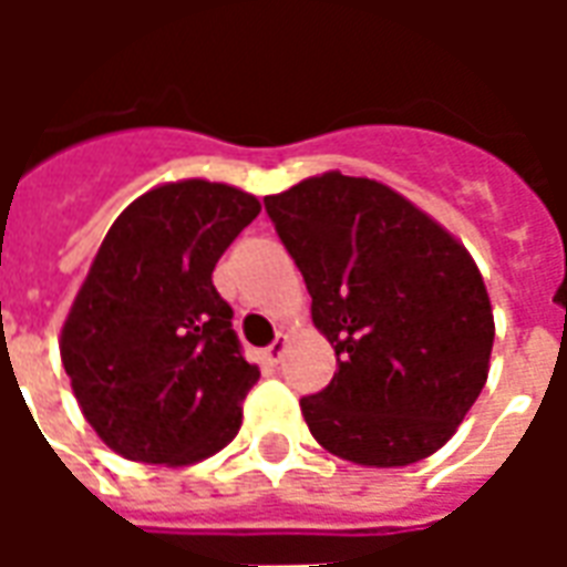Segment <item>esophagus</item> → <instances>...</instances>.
Returning <instances> with one entry per match:
<instances>
[{"mask_svg": "<svg viewBox=\"0 0 567 567\" xmlns=\"http://www.w3.org/2000/svg\"><path fill=\"white\" fill-rule=\"evenodd\" d=\"M285 346H288V337H285V333H276V340L264 349V358H267L270 364H279L285 355Z\"/></svg>", "mask_w": 567, "mask_h": 567, "instance_id": "34e87169", "label": "esophagus"}]
</instances>
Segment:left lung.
<instances>
[{"label":"left lung","mask_w":567,"mask_h":567,"mask_svg":"<svg viewBox=\"0 0 567 567\" xmlns=\"http://www.w3.org/2000/svg\"><path fill=\"white\" fill-rule=\"evenodd\" d=\"M264 206L337 352L333 380L300 398L312 437L368 467L437 452L483 392L495 340L467 248L373 178L316 175Z\"/></svg>","instance_id":"1"}]
</instances>
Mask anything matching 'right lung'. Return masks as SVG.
<instances>
[{
  "instance_id": "obj_1",
  "label": "right lung",
  "mask_w": 567,
  "mask_h": 567,
  "mask_svg": "<svg viewBox=\"0 0 567 567\" xmlns=\"http://www.w3.org/2000/svg\"><path fill=\"white\" fill-rule=\"evenodd\" d=\"M258 212L239 187L187 178L133 199L105 234L60 358L84 419L130 462L194 464L243 425L260 370L212 270Z\"/></svg>"
}]
</instances>
